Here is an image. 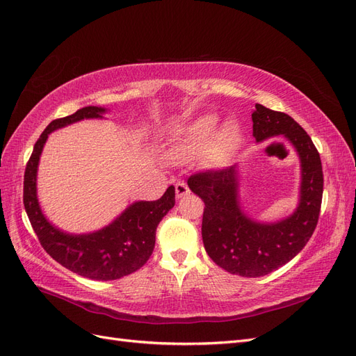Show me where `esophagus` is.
Instances as JSON below:
<instances>
[{
	"mask_svg": "<svg viewBox=\"0 0 356 356\" xmlns=\"http://www.w3.org/2000/svg\"><path fill=\"white\" fill-rule=\"evenodd\" d=\"M190 193V188H188V186L186 184L184 181H178L177 184H175V195H177V197L178 199H181V197H184V196H187Z\"/></svg>",
	"mask_w": 356,
	"mask_h": 356,
	"instance_id": "esophagus-1",
	"label": "esophagus"
}]
</instances>
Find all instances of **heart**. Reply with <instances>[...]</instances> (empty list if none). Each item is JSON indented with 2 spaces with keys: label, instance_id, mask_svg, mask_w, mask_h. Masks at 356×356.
<instances>
[{
  "label": "heart",
  "instance_id": "heart-1",
  "mask_svg": "<svg viewBox=\"0 0 356 356\" xmlns=\"http://www.w3.org/2000/svg\"><path fill=\"white\" fill-rule=\"evenodd\" d=\"M218 124V117L213 114H204L190 122L179 132V145L182 149H196L208 141ZM241 139V131L236 123H225L218 134L215 135L211 145V156L215 160H224L238 145Z\"/></svg>",
  "mask_w": 356,
  "mask_h": 356
}]
</instances>
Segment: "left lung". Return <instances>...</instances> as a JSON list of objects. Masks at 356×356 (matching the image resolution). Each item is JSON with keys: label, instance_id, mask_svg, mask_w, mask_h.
Returning a JSON list of instances; mask_svg holds the SVG:
<instances>
[{"label": "left lung", "instance_id": "1", "mask_svg": "<svg viewBox=\"0 0 356 356\" xmlns=\"http://www.w3.org/2000/svg\"><path fill=\"white\" fill-rule=\"evenodd\" d=\"M257 141L284 135L301 161L298 208L288 218L261 224L248 218L238 203V168L193 174L187 184L203 203L202 239L211 260L232 275H268L303 250L314 234L324 191L321 157L310 136L285 113L257 104L252 113Z\"/></svg>", "mask_w": 356, "mask_h": 356}]
</instances>
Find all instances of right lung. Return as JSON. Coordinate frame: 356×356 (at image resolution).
Here are the masks:
<instances>
[{
    "label": "right lung",
    "instance_id": "1",
    "mask_svg": "<svg viewBox=\"0 0 356 356\" xmlns=\"http://www.w3.org/2000/svg\"><path fill=\"white\" fill-rule=\"evenodd\" d=\"M99 106H84L71 115L53 120L34 145L24 178V204L37 238L53 260L68 270L95 281H113L141 268L152 257L156 230L161 218L174 208L175 187L153 202H135L105 229L89 234L63 233L44 218L37 199L38 160L50 132L83 118H98Z\"/></svg>",
    "mask_w": 356,
    "mask_h": 356
}]
</instances>
